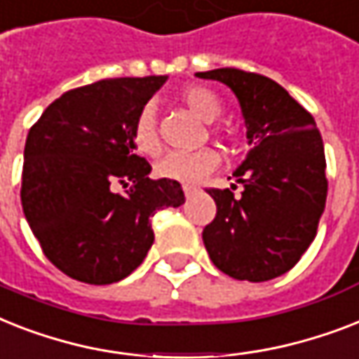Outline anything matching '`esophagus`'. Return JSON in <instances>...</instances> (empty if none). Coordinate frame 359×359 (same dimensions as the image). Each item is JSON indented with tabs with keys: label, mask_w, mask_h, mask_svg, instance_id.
Returning a JSON list of instances; mask_svg holds the SVG:
<instances>
[{
	"label": "esophagus",
	"mask_w": 359,
	"mask_h": 359,
	"mask_svg": "<svg viewBox=\"0 0 359 359\" xmlns=\"http://www.w3.org/2000/svg\"><path fill=\"white\" fill-rule=\"evenodd\" d=\"M183 193H185V196H191L193 193H196V187L194 185H183Z\"/></svg>",
	"instance_id": "34e87169"
}]
</instances>
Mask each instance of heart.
<instances>
[{
	"mask_svg": "<svg viewBox=\"0 0 359 359\" xmlns=\"http://www.w3.org/2000/svg\"><path fill=\"white\" fill-rule=\"evenodd\" d=\"M180 100L187 105L198 118L203 122H215L219 118L224 105L219 94L202 85H189L180 93ZM131 140L135 150L144 156H157L161 150V139L157 133L156 109L151 103H146L140 109L131 130ZM220 163V157L213 148H198L193 151H172L156 165V176L161 180H170L177 183H196L213 172Z\"/></svg>",
	"mask_w": 359,
	"mask_h": 359,
	"instance_id": "heart-1",
	"label": "heart"
}]
</instances>
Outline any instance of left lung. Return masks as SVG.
I'll return each instance as SVG.
<instances>
[{
	"label": "left lung",
	"instance_id": "obj_1",
	"mask_svg": "<svg viewBox=\"0 0 359 359\" xmlns=\"http://www.w3.org/2000/svg\"><path fill=\"white\" fill-rule=\"evenodd\" d=\"M235 93L252 146L231 189H205L217 215L202 231L213 265L235 280L266 282L291 271L317 235L328 180L313 116L269 77L239 68L196 72ZM237 185H231L234 189Z\"/></svg>",
	"mask_w": 359,
	"mask_h": 359
}]
</instances>
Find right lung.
<instances>
[{"instance_id":"right-lung-1","label":"right lung","mask_w":359,"mask_h":359,"mask_svg":"<svg viewBox=\"0 0 359 359\" xmlns=\"http://www.w3.org/2000/svg\"><path fill=\"white\" fill-rule=\"evenodd\" d=\"M165 81L118 77L72 88L31 126L22 208L44 256L66 276L93 285L126 278L154 243L151 217L185 202L177 182L148 177L150 163L131 140L137 114Z\"/></svg>"}]
</instances>
